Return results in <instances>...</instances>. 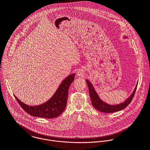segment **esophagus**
I'll use <instances>...</instances> for the list:
<instances>
[{
    "label": "esophagus",
    "instance_id": "1",
    "mask_svg": "<svg viewBox=\"0 0 150 150\" xmlns=\"http://www.w3.org/2000/svg\"><path fill=\"white\" fill-rule=\"evenodd\" d=\"M77 75L79 76H83L84 75V72L82 70H79L77 72Z\"/></svg>",
    "mask_w": 150,
    "mask_h": 150
}]
</instances>
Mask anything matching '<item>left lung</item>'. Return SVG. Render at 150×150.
<instances>
[{
  "instance_id": "1",
  "label": "left lung",
  "mask_w": 150,
  "mask_h": 150,
  "mask_svg": "<svg viewBox=\"0 0 150 150\" xmlns=\"http://www.w3.org/2000/svg\"><path fill=\"white\" fill-rule=\"evenodd\" d=\"M86 83L88 86L91 102L93 107H95L96 109L98 110L99 111H101L103 112H106V113H109V112L111 113V112L118 111L127 107L131 102V101L132 100V99L134 97V93L136 89V87L133 93L130 95V96L129 98H128V99L126 101H125V102L120 105L112 106V105H108L106 103L103 102L102 100H100L97 93L96 92L95 90L94 89L93 86L89 82V81L86 80Z\"/></svg>"
}]
</instances>
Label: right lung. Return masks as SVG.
<instances>
[{"mask_svg":"<svg viewBox=\"0 0 150 150\" xmlns=\"http://www.w3.org/2000/svg\"><path fill=\"white\" fill-rule=\"evenodd\" d=\"M74 77L75 74H72L66 77L54 96L48 102L41 105L29 106L22 103L16 96L14 97L22 108L32 116L47 119L57 117L64 111L67 104L68 90Z\"/></svg>","mask_w":150,"mask_h":150,"instance_id":"obj_1","label":"right lung"}]
</instances>
